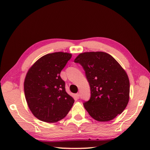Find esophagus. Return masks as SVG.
Wrapping results in <instances>:
<instances>
[{
  "instance_id": "1",
  "label": "esophagus",
  "mask_w": 150,
  "mask_h": 150,
  "mask_svg": "<svg viewBox=\"0 0 150 150\" xmlns=\"http://www.w3.org/2000/svg\"><path fill=\"white\" fill-rule=\"evenodd\" d=\"M75 96H76V97H77V98H79V97H80V94L77 93V94L75 95Z\"/></svg>"
}]
</instances>
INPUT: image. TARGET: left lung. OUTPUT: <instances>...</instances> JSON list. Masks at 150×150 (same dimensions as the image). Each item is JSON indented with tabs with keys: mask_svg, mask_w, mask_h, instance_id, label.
Wrapping results in <instances>:
<instances>
[{
	"mask_svg": "<svg viewBox=\"0 0 150 150\" xmlns=\"http://www.w3.org/2000/svg\"><path fill=\"white\" fill-rule=\"evenodd\" d=\"M74 62L82 66L90 84L91 97L83 104L90 115L107 122L122 113L129 101V81L119 62L102 52L81 53Z\"/></svg>",
	"mask_w": 150,
	"mask_h": 150,
	"instance_id": "left-lung-1",
	"label": "left lung"
}]
</instances>
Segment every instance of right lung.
Returning <instances> with one entry per match:
<instances>
[{"instance_id":"add662e5","label":"right lung","mask_w":150,"mask_h":150,"mask_svg":"<svg viewBox=\"0 0 150 150\" xmlns=\"http://www.w3.org/2000/svg\"><path fill=\"white\" fill-rule=\"evenodd\" d=\"M71 54L49 53L34 63L24 82L27 104L33 115L46 122H57L64 118L74 103L66 93L65 82L60 76Z\"/></svg>"}]
</instances>
